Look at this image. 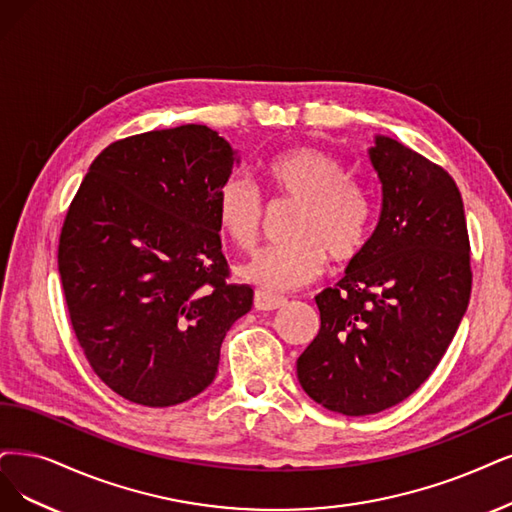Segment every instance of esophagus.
I'll return each instance as SVG.
<instances>
[{"label":"esophagus","instance_id":"obj_1","mask_svg":"<svg viewBox=\"0 0 512 512\" xmlns=\"http://www.w3.org/2000/svg\"><path fill=\"white\" fill-rule=\"evenodd\" d=\"M253 306H255V310H259V312L278 310L280 306H285V297L270 295V293H266V291H255Z\"/></svg>","mask_w":512,"mask_h":512}]
</instances>
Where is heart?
Instances as JSON below:
<instances>
[{
    "label": "heart",
    "mask_w": 512,
    "mask_h": 512,
    "mask_svg": "<svg viewBox=\"0 0 512 512\" xmlns=\"http://www.w3.org/2000/svg\"><path fill=\"white\" fill-rule=\"evenodd\" d=\"M278 198L297 202L289 236L255 253L238 274L263 291H293L325 272L327 255L350 261L363 251L371 225L365 189L346 177V168L327 151L299 145L280 151L263 166ZM221 230L240 249H253L263 230V206L257 185L244 175L227 177L215 196Z\"/></svg>",
    "instance_id": "1"
}]
</instances>
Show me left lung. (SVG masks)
Returning a JSON list of instances; mask_svg holds the SVG:
<instances>
[{
	"label": "left lung",
	"mask_w": 512,
	"mask_h": 512,
	"mask_svg": "<svg viewBox=\"0 0 512 512\" xmlns=\"http://www.w3.org/2000/svg\"><path fill=\"white\" fill-rule=\"evenodd\" d=\"M369 160L382 185L375 232L316 295L320 331L297 358L312 401L344 415L399 405L437 369L470 299V242L447 170L390 137Z\"/></svg>",
	"instance_id": "obj_1"
}]
</instances>
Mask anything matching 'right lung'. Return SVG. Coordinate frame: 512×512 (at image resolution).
Segmentation results:
<instances>
[{
  "label": "right lung",
  "mask_w": 512,
  "mask_h": 512,
  "mask_svg": "<svg viewBox=\"0 0 512 512\" xmlns=\"http://www.w3.org/2000/svg\"><path fill=\"white\" fill-rule=\"evenodd\" d=\"M238 164L215 130L185 124L105 147L75 194L59 274L75 337L126 401L170 407L211 386L225 333L253 306L230 285L215 196Z\"/></svg>",
  "instance_id": "right-lung-1"
}]
</instances>
